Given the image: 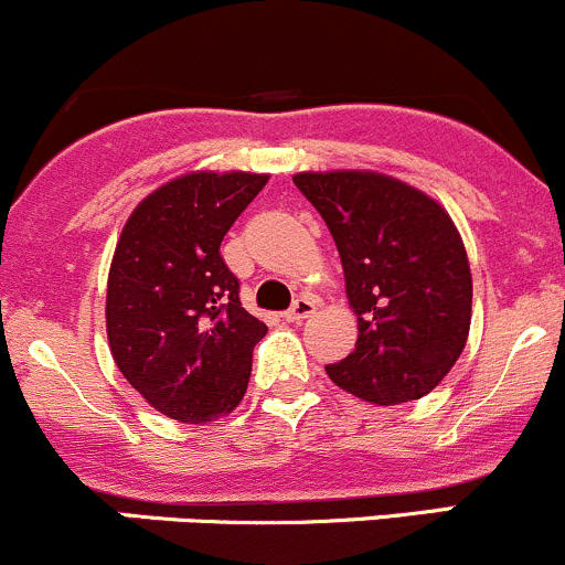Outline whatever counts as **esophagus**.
<instances>
[{
    "label": "esophagus",
    "mask_w": 565,
    "mask_h": 565,
    "mask_svg": "<svg viewBox=\"0 0 565 565\" xmlns=\"http://www.w3.org/2000/svg\"><path fill=\"white\" fill-rule=\"evenodd\" d=\"M315 309H318V307H315L312 299H307V296H299V299L294 301V307L285 312V320H290V323H301V320L312 318Z\"/></svg>",
    "instance_id": "1"
}]
</instances>
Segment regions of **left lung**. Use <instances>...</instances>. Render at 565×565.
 <instances>
[{"label":"left lung","instance_id":"left-lung-1","mask_svg":"<svg viewBox=\"0 0 565 565\" xmlns=\"http://www.w3.org/2000/svg\"><path fill=\"white\" fill-rule=\"evenodd\" d=\"M294 183L337 242L358 315L355 350L326 372L380 406L434 391L466 348L471 269L439 202L380 172H299Z\"/></svg>","mask_w":565,"mask_h":565}]
</instances>
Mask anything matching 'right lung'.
I'll return each instance as SVG.
<instances>
[{
    "mask_svg": "<svg viewBox=\"0 0 565 565\" xmlns=\"http://www.w3.org/2000/svg\"><path fill=\"white\" fill-rule=\"evenodd\" d=\"M269 174L188 172L137 204L107 277L115 366L161 415L207 423L247 391L266 326L239 301L221 242Z\"/></svg>",
    "mask_w": 565,
    "mask_h": 565,
    "instance_id": "right-lung-1",
    "label": "right lung"
}]
</instances>
